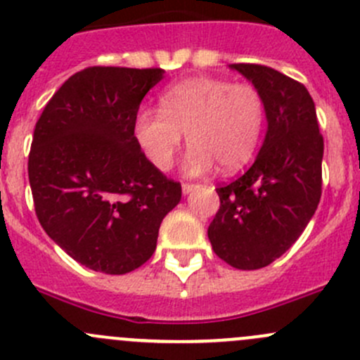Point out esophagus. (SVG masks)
<instances>
[{
	"label": "esophagus",
	"instance_id": "34e87169",
	"mask_svg": "<svg viewBox=\"0 0 360 360\" xmlns=\"http://www.w3.org/2000/svg\"><path fill=\"white\" fill-rule=\"evenodd\" d=\"M197 188V184H191V183H183V193L188 195L190 191H193Z\"/></svg>",
	"mask_w": 360,
	"mask_h": 360
}]
</instances>
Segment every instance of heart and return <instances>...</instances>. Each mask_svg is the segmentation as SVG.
<instances>
[{
    "label": "heart",
    "instance_id": "heart-1",
    "mask_svg": "<svg viewBox=\"0 0 360 360\" xmlns=\"http://www.w3.org/2000/svg\"><path fill=\"white\" fill-rule=\"evenodd\" d=\"M263 96L249 83L221 78L184 79L160 96V111L141 108L134 116V139L157 170H169L183 136L190 144L184 170L191 176L209 172L214 162L233 172L252 158L261 134Z\"/></svg>",
    "mask_w": 360,
    "mask_h": 360
}]
</instances>
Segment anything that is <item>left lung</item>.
<instances>
[{
  "label": "left lung",
  "instance_id": "8db88e82",
  "mask_svg": "<svg viewBox=\"0 0 360 360\" xmlns=\"http://www.w3.org/2000/svg\"><path fill=\"white\" fill-rule=\"evenodd\" d=\"M230 68L263 96L268 130L248 172L216 188L221 205L207 235L230 266L257 270L291 248L317 210L324 139L303 83L259 64Z\"/></svg>",
  "mask_w": 360,
  "mask_h": 360
}]
</instances>
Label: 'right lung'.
<instances>
[{
	"instance_id": "right-lung-1",
	"label": "right lung",
	"mask_w": 360,
	"mask_h": 360,
	"mask_svg": "<svg viewBox=\"0 0 360 360\" xmlns=\"http://www.w3.org/2000/svg\"><path fill=\"white\" fill-rule=\"evenodd\" d=\"M163 69L92 66L63 83L36 122L27 172L39 224L72 259L123 275L153 256L181 184L134 139V116Z\"/></svg>"
}]
</instances>
